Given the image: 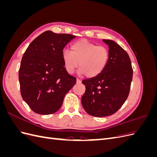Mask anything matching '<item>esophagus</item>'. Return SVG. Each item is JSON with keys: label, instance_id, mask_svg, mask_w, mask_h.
<instances>
[{"label": "esophagus", "instance_id": "esophagus-1", "mask_svg": "<svg viewBox=\"0 0 157 157\" xmlns=\"http://www.w3.org/2000/svg\"><path fill=\"white\" fill-rule=\"evenodd\" d=\"M77 84H80V83H81V80H80L79 78H77Z\"/></svg>", "mask_w": 157, "mask_h": 157}]
</instances>
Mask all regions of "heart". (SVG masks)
<instances>
[{"mask_svg":"<svg viewBox=\"0 0 157 157\" xmlns=\"http://www.w3.org/2000/svg\"><path fill=\"white\" fill-rule=\"evenodd\" d=\"M62 58L69 73H73L79 65V73L92 78L101 74L105 69L109 52L105 46H98L86 39H80L71 44V52H63Z\"/></svg>","mask_w":157,"mask_h":157,"instance_id":"1","label":"heart"}]
</instances>
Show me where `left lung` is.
<instances>
[{"mask_svg": "<svg viewBox=\"0 0 157 157\" xmlns=\"http://www.w3.org/2000/svg\"><path fill=\"white\" fill-rule=\"evenodd\" d=\"M109 46L105 69L97 77L82 80L86 90L81 99L89 115L103 117L115 113L129 95L133 69L127 52L115 41L103 39Z\"/></svg>", "mask_w": 157, "mask_h": 157, "instance_id": "left-lung-1", "label": "left lung"}]
</instances>
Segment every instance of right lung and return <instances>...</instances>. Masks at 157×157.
<instances>
[{"mask_svg":"<svg viewBox=\"0 0 157 157\" xmlns=\"http://www.w3.org/2000/svg\"><path fill=\"white\" fill-rule=\"evenodd\" d=\"M76 36L46 31L28 46L19 69L22 98L32 111L40 115L58 111L77 81L66 70L64 47Z\"/></svg>","mask_w":157,"mask_h":157,"instance_id":"add662e5","label":"right lung"}]
</instances>
